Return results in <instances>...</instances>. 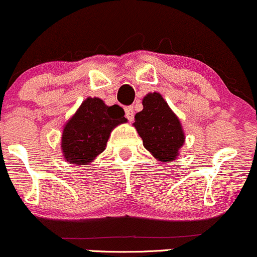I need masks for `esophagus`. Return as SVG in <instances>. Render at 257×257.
<instances>
[{"label":"esophagus","instance_id":"obj_1","mask_svg":"<svg viewBox=\"0 0 257 257\" xmlns=\"http://www.w3.org/2000/svg\"><path fill=\"white\" fill-rule=\"evenodd\" d=\"M125 117L128 118L129 122H133L134 119V109H133V106H129L125 108Z\"/></svg>","mask_w":257,"mask_h":257}]
</instances>
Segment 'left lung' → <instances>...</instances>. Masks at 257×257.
I'll return each instance as SVG.
<instances>
[{"label": "left lung", "instance_id": "8db88e82", "mask_svg": "<svg viewBox=\"0 0 257 257\" xmlns=\"http://www.w3.org/2000/svg\"><path fill=\"white\" fill-rule=\"evenodd\" d=\"M143 111L135 114L133 125L144 148L161 162L177 160L185 142L179 118L160 92H149L143 98Z\"/></svg>", "mask_w": 257, "mask_h": 257}]
</instances>
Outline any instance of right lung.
I'll use <instances>...</instances> for the list:
<instances>
[{
    "label": "right lung",
    "mask_w": 257,
    "mask_h": 257,
    "mask_svg": "<svg viewBox=\"0 0 257 257\" xmlns=\"http://www.w3.org/2000/svg\"><path fill=\"white\" fill-rule=\"evenodd\" d=\"M126 122L122 107L87 97L63 126L61 149L64 159L73 165H90L106 149L111 132Z\"/></svg>",
    "instance_id": "obj_1"
}]
</instances>
